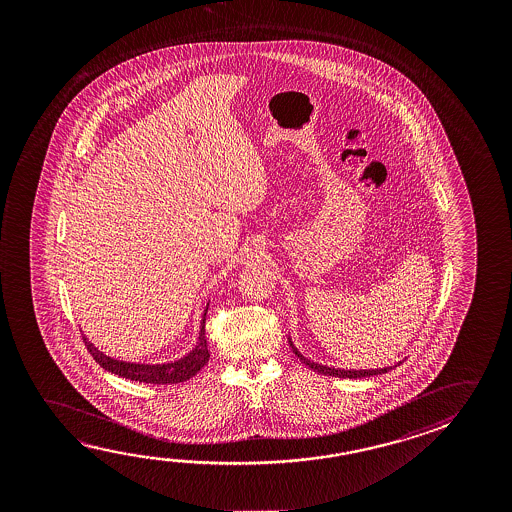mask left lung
<instances>
[{
  "label": "left lung",
  "instance_id": "left-lung-1",
  "mask_svg": "<svg viewBox=\"0 0 512 512\" xmlns=\"http://www.w3.org/2000/svg\"><path fill=\"white\" fill-rule=\"evenodd\" d=\"M289 344H291V350H293L294 355L303 362V364H307L310 369H314V371H318L321 375H328V377H339V378H362V377H373V375H382V373H387L389 369L396 368V366H400L402 362H398V364H394V366H387V368H377V369H341V368H332V366H323V364H318V362L310 361L307 357H303L302 353L298 352V348L294 346L293 341H291V337H289Z\"/></svg>",
  "mask_w": 512,
  "mask_h": 512
}]
</instances>
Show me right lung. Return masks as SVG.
<instances>
[{
	"instance_id": "add662e5",
	"label": "right lung",
	"mask_w": 512,
	"mask_h": 512,
	"mask_svg": "<svg viewBox=\"0 0 512 512\" xmlns=\"http://www.w3.org/2000/svg\"><path fill=\"white\" fill-rule=\"evenodd\" d=\"M209 310V303L203 310L202 327H200V336L198 343L194 344L193 350L176 359V361L162 362V364H143V362H126L109 357L100 352L87 337L84 336V343L87 350L91 352L94 361L100 364L101 368L107 369L109 373H114L118 377L135 380V382H144V384H180L189 378L194 377L200 369L209 362V346H207V337H205V316Z\"/></svg>"
}]
</instances>
